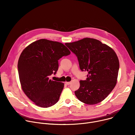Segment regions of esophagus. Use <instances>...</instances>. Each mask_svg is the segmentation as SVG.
Instances as JSON below:
<instances>
[{"label": "esophagus", "instance_id": "34e87169", "mask_svg": "<svg viewBox=\"0 0 135 135\" xmlns=\"http://www.w3.org/2000/svg\"><path fill=\"white\" fill-rule=\"evenodd\" d=\"M65 83H66L67 85H69V84H70L71 82H66Z\"/></svg>", "mask_w": 135, "mask_h": 135}]
</instances>
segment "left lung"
Wrapping results in <instances>:
<instances>
[{
	"label": "left lung",
	"mask_w": 135,
	"mask_h": 135,
	"mask_svg": "<svg viewBox=\"0 0 135 135\" xmlns=\"http://www.w3.org/2000/svg\"><path fill=\"white\" fill-rule=\"evenodd\" d=\"M78 57L80 69L88 71L86 80L80 81L75 91L81 102L94 105L104 100L117 84L119 61L114 51L93 38H85L65 43Z\"/></svg>",
	"instance_id": "1"
}]
</instances>
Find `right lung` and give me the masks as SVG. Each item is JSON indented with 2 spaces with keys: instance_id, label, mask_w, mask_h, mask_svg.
I'll return each mask as SVG.
<instances>
[{
  "instance_id": "add662e5",
  "label": "right lung",
  "mask_w": 135,
  "mask_h": 135,
  "mask_svg": "<svg viewBox=\"0 0 135 135\" xmlns=\"http://www.w3.org/2000/svg\"><path fill=\"white\" fill-rule=\"evenodd\" d=\"M70 54L62 43L41 39L28 45L21 53L17 70L22 89L36 105L47 108L58 102L64 84L51 81L55 74L58 60Z\"/></svg>"
}]
</instances>
